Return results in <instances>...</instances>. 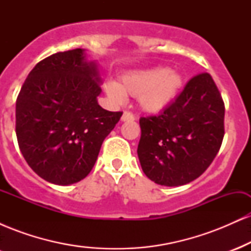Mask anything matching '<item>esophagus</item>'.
<instances>
[{
  "instance_id": "34e87169",
  "label": "esophagus",
  "mask_w": 251,
  "mask_h": 251,
  "mask_svg": "<svg viewBox=\"0 0 251 251\" xmlns=\"http://www.w3.org/2000/svg\"><path fill=\"white\" fill-rule=\"evenodd\" d=\"M134 120V116L131 112H124L122 116V122H132Z\"/></svg>"
}]
</instances>
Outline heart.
<instances>
[{
  "instance_id": "b5f03b06",
  "label": "heart",
  "mask_w": 251,
  "mask_h": 251,
  "mask_svg": "<svg viewBox=\"0 0 251 251\" xmlns=\"http://www.w3.org/2000/svg\"><path fill=\"white\" fill-rule=\"evenodd\" d=\"M184 85L179 72L166 67L129 72L119 82L107 80L106 94L113 101L123 102L126 96L138 98V103L148 113H160L176 101Z\"/></svg>"
}]
</instances>
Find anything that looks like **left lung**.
I'll return each mask as SVG.
<instances>
[{
  "label": "left lung",
  "mask_w": 251,
  "mask_h": 251,
  "mask_svg": "<svg viewBox=\"0 0 251 251\" xmlns=\"http://www.w3.org/2000/svg\"><path fill=\"white\" fill-rule=\"evenodd\" d=\"M224 111L211 75L201 73L159 116L140 118L137 152L144 174L164 186L184 185L200 177L220 151Z\"/></svg>",
  "instance_id": "8db88e82"
}]
</instances>
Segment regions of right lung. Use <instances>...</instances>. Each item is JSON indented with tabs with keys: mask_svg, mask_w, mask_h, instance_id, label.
I'll use <instances>...</instances> for the list:
<instances>
[{
	"mask_svg": "<svg viewBox=\"0 0 251 251\" xmlns=\"http://www.w3.org/2000/svg\"><path fill=\"white\" fill-rule=\"evenodd\" d=\"M101 82L97 62L81 48L46 57L28 74L16 100V137L25 162L45 180L70 185L93 169L123 116L98 103Z\"/></svg>",
	"mask_w": 251,
	"mask_h": 251,
	"instance_id": "add662e5",
	"label": "right lung"
}]
</instances>
